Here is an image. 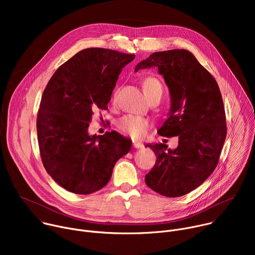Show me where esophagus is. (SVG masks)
Here are the masks:
<instances>
[{
	"instance_id": "1",
	"label": "esophagus",
	"mask_w": 255,
	"mask_h": 255,
	"mask_svg": "<svg viewBox=\"0 0 255 255\" xmlns=\"http://www.w3.org/2000/svg\"><path fill=\"white\" fill-rule=\"evenodd\" d=\"M133 146H134V148H138V149H140V148H143V144H142L141 142L134 141V142H133Z\"/></svg>"
}]
</instances>
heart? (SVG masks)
Here are the masks:
<instances>
[{"instance_id": "b5f03b06", "label": "heart", "mask_w": 255, "mask_h": 255, "mask_svg": "<svg viewBox=\"0 0 255 255\" xmlns=\"http://www.w3.org/2000/svg\"><path fill=\"white\" fill-rule=\"evenodd\" d=\"M143 91L147 99L162 94V87L155 78H147L143 82ZM150 123L147 119L135 115H125L117 121L118 129L132 138L138 139L146 134Z\"/></svg>"}]
</instances>
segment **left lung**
Masks as SVG:
<instances>
[{"label": "left lung", "mask_w": 255, "mask_h": 255, "mask_svg": "<svg viewBox=\"0 0 255 255\" xmlns=\"http://www.w3.org/2000/svg\"><path fill=\"white\" fill-rule=\"evenodd\" d=\"M151 67H157L170 95L167 119L157 133L178 136V145H146L156 162L145 183L162 196L180 197L200 187L217 166L227 134L223 100L216 80L188 50L154 52L135 71Z\"/></svg>", "instance_id": "8db88e82"}]
</instances>
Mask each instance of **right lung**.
Here are the masks:
<instances>
[{
    "instance_id": "right-lung-1",
    "label": "right lung",
    "mask_w": 255,
    "mask_h": 255,
    "mask_svg": "<svg viewBox=\"0 0 255 255\" xmlns=\"http://www.w3.org/2000/svg\"><path fill=\"white\" fill-rule=\"evenodd\" d=\"M134 54L87 48L57 68L48 82L37 115L43 165L68 192L89 195L110 180L116 162L131 149L116 131L89 134L93 111L108 109L122 68Z\"/></svg>"
}]
</instances>
